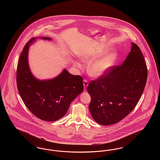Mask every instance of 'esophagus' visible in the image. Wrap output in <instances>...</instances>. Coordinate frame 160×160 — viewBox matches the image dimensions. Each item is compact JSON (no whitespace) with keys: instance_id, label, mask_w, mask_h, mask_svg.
<instances>
[{"instance_id":"34e87169","label":"esophagus","mask_w":160,"mask_h":160,"mask_svg":"<svg viewBox=\"0 0 160 160\" xmlns=\"http://www.w3.org/2000/svg\"><path fill=\"white\" fill-rule=\"evenodd\" d=\"M83 86L84 88V90H85L86 89V88L88 87V82L86 79H84L83 80Z\"/></svg>"}]
</instances>
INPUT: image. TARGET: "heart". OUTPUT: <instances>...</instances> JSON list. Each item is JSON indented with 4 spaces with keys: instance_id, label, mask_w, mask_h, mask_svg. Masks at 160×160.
Listing matches in <instances>:
<instances>
[{
    "instance_id": "b5f03b06",
    "label": "heart",
    "mask_w": 160,
    "mask_h": 160,
    "mask_svg": "<svg viewBox=\"0 0 160 160\" xmlns=\"http://www.w3.org/2000/svg\"><path fill=\"white\" fill-rule=\"evenodd\" d=\"M104 52L103 48H97L84 52L80 55L82 61L89 63L88 71L92 76L99 77L105 75L117 62L119 54L116 50L103 54ZM76 65L79 66L78 63H76Z\"/></svg>"
}]
</instances>
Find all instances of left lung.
<instances>
[{
    "label": "left lung",
    "instance_id": "obj_1",
    "mask_svg": "<svg viewBox=\"0 0 160 160\" xmlns=\"http://www.w3.org/2000/svg\"><path fill=\"white\" fill-rule=\"evenodd\" d=\"M148 69L144 57L136 44L123 63L92 80L87 88L91 101L89 111L100 125L116 123L136 106L145 89Z\"/></svg>",
    "mask_w": 160,
    "mask_h": 160
}]
</instances>
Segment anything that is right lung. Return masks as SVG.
<instances>
[{
  "label": "right lung",
  "instance_id": "right-lung-1",
  "mask_svg": "<svg viewBox=\"0 0 160 160\" xmlns=\"http://www.w3.org/2000/svg\"><path fill=\"white\" fill-rule=\"evenodd\" d=\"M50 40L48 37H41ZM37 38L31 39L24 47L18 59L17 84L19 94L31 113L45 121H56L67 113L71 102L83 91V78L63 69L59 76L39 80L31 72L28 63L29 45Z\"/></svg>",
  "mask_w": 160,
  "mask_h": 160
}]
</instances>
